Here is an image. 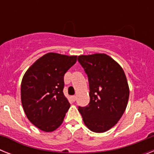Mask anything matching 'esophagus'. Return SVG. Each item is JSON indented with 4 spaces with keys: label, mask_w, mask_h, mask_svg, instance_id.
Returning <instances> with one entry per match:
<instances>
[{
    "label": "esophagus",
    "mask_w": 154,
    "mask_h": 154,
    "mask_svg": "<svg viewBox=\"0 0 154 154\" xmlns=\"http://www.w3.org/2000/svg\"><path fill=\"white\" fill-rule=\"evenodd\" d=\"M71 98H72V100L73 102H75L76 100V96H72Z\"/></svg>",
    "instance_id": "obj_1"
}]
</instances>
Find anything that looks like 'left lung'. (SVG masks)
Instances as JSON below:
<instances>
[{
	"instance_id": "8db88e82",
	"label": "left lung",
	"mask_w": 154,
	"mask_h": 154,
	"mask_svg": "<svg viewBox=\"0 0 154 154\" xmlns=\"http://www.w3.org/2000/svg\"><path fill=\"white\" fill-rule=\"evenodd\" d=\"M78 61L89 83L90 102L79 107L85 126L95 133H104L118 123L127 106L130 89L124 71L106 54L79 55Z\"/></svg>"
}]
</instances>
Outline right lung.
<instances>
[{"label": "right lung", "mask_w": 154, "mask_h": 154, "mask_svg": "<svg viewBox=\"0 0 154 154\" xmlns=\"http://www.w3.org/2000/svg\"><path fill=\"white\" fill-rule=\"evenodd\" d=\"M76 61V55L47 53L23 76L21 104L27 118L39 130L52 132L63 122L70 107L63 93L64 75Z\"/></svg>", "instance_id": "add662e5"}]
</instances>
